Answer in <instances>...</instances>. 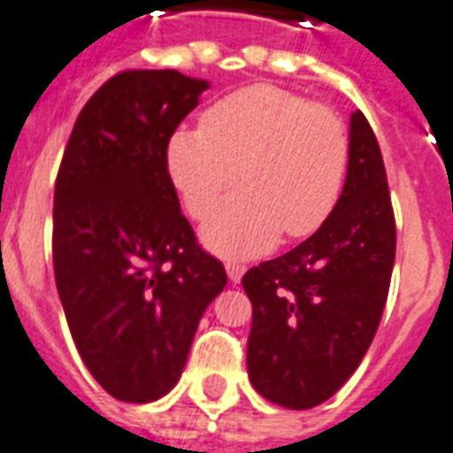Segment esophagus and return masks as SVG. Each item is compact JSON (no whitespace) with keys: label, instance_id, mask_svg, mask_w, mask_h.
<instances>
[{"label":"esophagus","instance_id":"esophagus-1","mask_svg":"<svg viewBox=\"0 0 453 453\" xmlns=\"http://www.w3.org/2000/svg\"><path fill=\"white\" fill-rule=\"evenodd\" d=\"M226 272H227V279L237 284L242 274H245V265H240V262H226Z\"/></svg>","mask_w":453,"mask_h":453}]
</instances>
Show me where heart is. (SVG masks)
<instances>
[{
    "instance_id": "b5f03b06",
    "label": "heart",
    "mask_w": 453,
    "mask_h": 453,
    "mask_svg": "<svg viewBox=\"0 0 453 453\" xmlns=\"http://www.w3.org/2000/svg\"><path fill=\"white\" fill-rule=\"evenodd\" d=\"M169 177L194 218L203 220L245 187L203 227L223 255H257L313 235L340 203L349 167V130L340 113L274 84L227 94L201 116V128L174 133Z\"/></svg>"
}]
</instances>
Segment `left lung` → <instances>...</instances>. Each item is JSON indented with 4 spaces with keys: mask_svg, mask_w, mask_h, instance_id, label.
Returning a JSON list of instances; mask_svg holds the SVG:
<instances>
[{
    "mask_svg": "<svg viewBox=\"0 0 453 453\" xmlns=\"http://www.w3.org/2000/svg\"><path fill=\"white\" fill-rule=\"evenodd\" d=\"M395 262V216L379 140L351 113L349 167L333 216L291 252L242 276L252 303L247 373L274 405H320L379 330Z\"/></svg>",
    "mask_w": 453,
    "mask_h": 453,
    "instance_id": "left-lung-1",
    "label": "left lung"
}]
</instances>
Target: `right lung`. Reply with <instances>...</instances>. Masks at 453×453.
Segmentation results:
<instances>
[{"label": "right lung", "instance_id": "1", "mask_svg": "<svg viewBox=\"0 0 453 453\" xmlns=\"http://www.w3.org/2000/svg\"><path fill=\"white\" fill-rule=\"evenodd\" d=\"M203 80L123 70L84 104L55 179L53 269L65 318L96 383L123 403L181 376L226 266L179 208L167 148Z\"/></svg>", "mask_w": 453, "mask_h": 453}]
</instances>
